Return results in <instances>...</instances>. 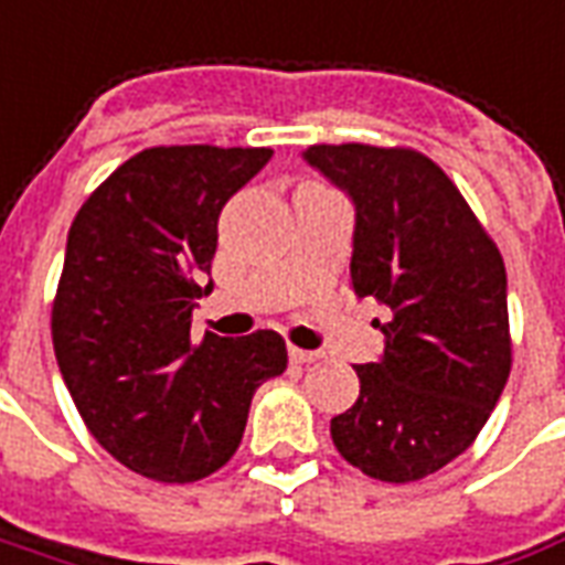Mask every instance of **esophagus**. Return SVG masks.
<instances>
[{"label":"esophagus","instance_id":"obj_1","mask_svg":"<svg viewBox=\"0 0 565 565\" xmlns=\"http://www.w3.org/2000/svg\"><path fill=\"white\" fill-rule=\"evenodd\" d=\"M288 358L295 361V364H316V361H322V352H307V349H298V345H291L288 349Z\"/></svg>","mask_w":565,"mask_h":565}]
</instances>
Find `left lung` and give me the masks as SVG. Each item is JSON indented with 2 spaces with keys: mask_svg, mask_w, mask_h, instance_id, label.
Returning <instances> with one entry per match:
<instances>
[{
  "mask_svg": "<svg viewBox=\"0 0 565 565\" xmlns=\"http://www.w3.org/2000/svg\"><path fill=\"white\" fill-rule=\"evenodd\" d=\"M307 162L355 201L352 288L391 310L385 355L331 418L337 451L379 481H418L463 455L512 373L505 265L448 174L409 147L312 143Z\"/></svg>",
  "mask_w": 565,
  "mask_h": 565,
  "instance_id": "8db88e82",
  "label": "left lung"
}]
</instances>
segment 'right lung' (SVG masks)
<instances>
[{
    "label": "right lung",
    "mask_w": 565,
    "mask_h": 565,
    "mask_svg": "<svg viewBox=\"0 0 565 565\" xmlns=\"http://www.w3.org/2000/svg\"><path fill=\"white\" fill-rule=\"evenodd\" d=\"M270 147H150L77 210L51 312L53 352L98 446L138 476L186 484L237 451L255 388L288 364L277 331L192 340L220 213Z\"/></svg>",
    "instance_id": "add662e5"
}]
</instances>
